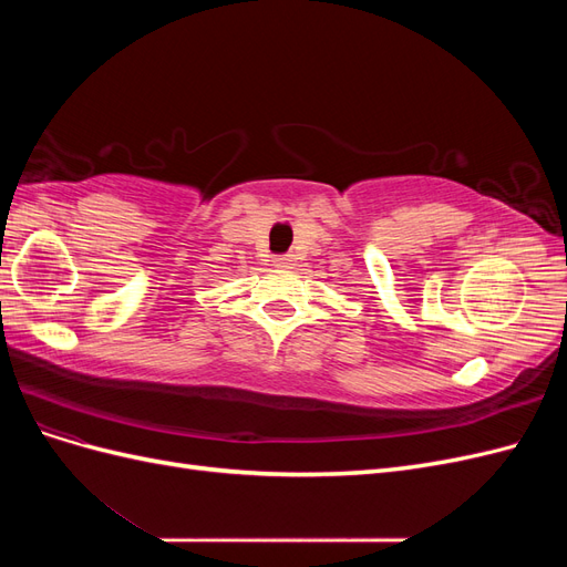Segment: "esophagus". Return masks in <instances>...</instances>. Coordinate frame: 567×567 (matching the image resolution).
Returning <instances> with one entry per match:
<instances>
[{"mask_svg":"<svg viewBox=\"0 0 567 567\" xmlns=\"http://www.w3.org/2000/svg\"><path fill=\"white\" fill-rule=\"evenodd\" d=\"M274 262H277L279 267H290V265H293V255H288V252L277 255V257H274Z\"/></svg>","mask_w":567,"mask_h":567,"instance_id":"obj_1","label":"esophagus"}]
</instances>
